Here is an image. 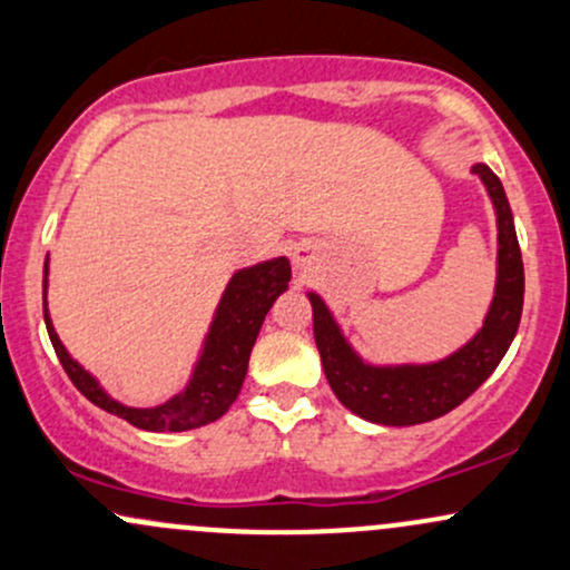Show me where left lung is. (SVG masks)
I'll return each instance as SVG.
<instances>
[{
    "label": "left lung",
    "instance_id": "1",
    "mask_svg": "<svg viewBox=\"0 0 570 570\" xmlns=\"http://www.w3.org/2000/svg\"><path fill=\"white\" fill-rule=\"evenodd\" d=\"M498 212V285L481 332L449 358L434 364L372 366L347 345L323 298L309 293L315 345L336 400L347 410L383 426H413L434 421L462 405L498 370L513 342L524 304L522 249L513 228L505 189L489 165H473Z\"/></svg>",
    "mask_w": 570,
    "mask_h": 570
}]
</instances>
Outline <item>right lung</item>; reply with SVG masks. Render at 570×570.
Listing matches in <instances>:
<instances>
[{"label":"right lung","mask_w":570,"mask_h":570,"mask_svg":"<svg viewBox=\"0 0 570 570\" xmlns=\"http://www.w3.org/2000/svg\"><path fill=\"white\" fill-rule=\"evenodd\" d=\"M287 283H291V263H287V258H274L236 272L234 279L225 287L217 315H214L204 353L195 364L193 381L187 383L181 394H176L174 400L157 407H127L111 400L100 389V383L65 351L57 332H53L51 317H48L46 296H42V312H46L48 336H51V345L59 361H62L67 377L89 402H95L106 413L119 415L127 424L138 426V430L185 432L212 424L234 405L238 391H242L244 375H247L249 353H253L263 321H266V312L272 309V304L277 302ZM42 287H48V261Z\"/></svg>","instance_id":"1"}]
</instances>
